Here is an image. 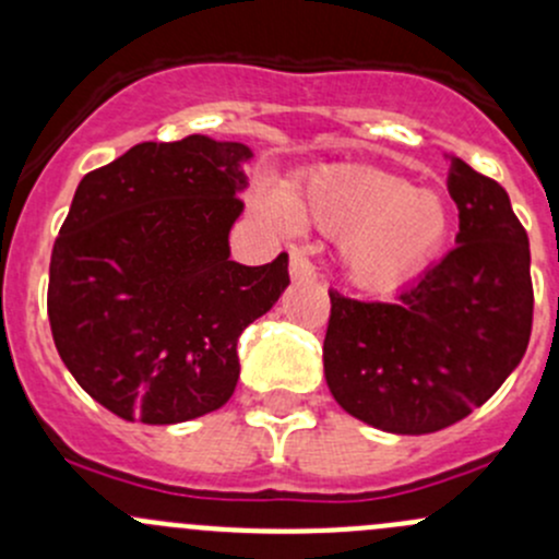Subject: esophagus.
<instances>
[{
    "mask_svg": "<svg viewBox=\"0 0 559 559\" xmlns=\"http://www.w3.org/2000/svg\"><path fill=\"white\" fill-rule=\"evenodd\" d=\"M289 275H292V281H311V278H316L313 262L306 257V251H300V248H292Z\"/></svg>",
    "mask_w": 559,
    "mask_h": 559,
    "instance_id": "1",
    "label": "esophagus"
}]
</instances>
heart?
<instances>
[{"label": "heart", "instance_id": "obj_1", "mask_svg": "<svg viewBox=\"0 0 559 559\" xmlns=\"http://www.w3.org/2000/svg\"><path fill=\"white\" fill-rule=\"evenodd\" d=\"M275 218H292L341 238V267L354 286L389 292L414 278L447 246L449 202L432 189H411L384 170L313 173L284 202L264 200Z\"/></svg>", "mask_w": 559, "mask_h": 559}]
</instances>
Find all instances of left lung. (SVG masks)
<instances>
[{
    "label": "left lung",
    "mask_w": 559,
    "mask_h": 559,
    "mask_svg": "<svg viewBox=\"0 0 559 559\" xmlns=\"http://www.w3.org/2000/svg\"><path fill=\"white\" fill-rule=\"evenodd\" d=\"M456 246L392 302L330 292L324 379L346 414L394 436L465 419L514 373L533 326L527 233L498 180L449 156Z\"/></svg>",
    "instance_id": "8db88e82"
}]
</instances>
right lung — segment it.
Masks as SVG:
<instances>
[{
	"mask_svg": "<svg viewBox=\"0 0 559 559\" xmlns=\"http://www.w3.org/2000/svg\"><path fill=\"white\" fill-rule=\"evenodd\" d=\"M253 151L205 134L140 143L78 183L50 253L48 319L75 381L127 421L222 408L238 337L289 286V257L229 259Z\"/></svg>",
	"mask_w": 559,
	"mask_h": 559,
	"instance_id": "obj_1",
	"label": "right lung"
}]
</instances>
